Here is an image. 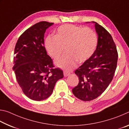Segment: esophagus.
Masks as SVG:
<instances>
[{"mask_svg": "<svg viewBox=\"0 0 129 129\" xmlns=\"http://www.w3.org/2000/svg\"><path fill=\"white\" fill-rule=\"evenodd\" d=\"M70 75H71V73H70L69 72H68V71H64V77H67V76H69Z\"/></svg>", "mask_w": 129, "mask_h": 129, "instance_id": "esophagus-1", "label": "esophagus"}]
</instances>
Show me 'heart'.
Returning a JSON list of instances; mask_svg holds the SVG:
<instances>
[{
    "mask_svg": "<svg viewBox=\"0 0 129 129\" xmlns=\"http://www.w3.org/2000/svg\"><path fill=\"white\" fill-rule=\"evenodd\" d=\"M97 44V35L92 29L65 24L58 28L55 36L47 37L45 47L54 60L58 59L65 49L67 54L56 62V65L60 68L70 70L76 66L78 60L82 62L90 58Z\"/></svg>",
    "mask_w": 129,
    "mask_h": 129,
    "instance_id": "1",
    "label": "heart"
}]
</instances>
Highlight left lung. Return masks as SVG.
Wrapping results in <instances>:
<instances>
[{"mask_svg":"<svg viewBox=\"0 0 129 129\" xmlns=\"http://www.w3.org/2000/svg\"><path fill=\"white\" fill-rule=\"evenodd\" d=\"M91 22L95 24L97 46L93 55L76 70L79 82L72 89L73 94L84 101L95 99L106 90L113 80L118 60L111 35L97 23Z\"/></svg>","mask_w":129,"mask_h":129,"instance_id":"8db88e82","label":"left lung"}]
</instances>
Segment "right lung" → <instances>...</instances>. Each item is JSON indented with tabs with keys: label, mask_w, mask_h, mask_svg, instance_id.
<instances>
[{
	"label": "right lung",
	"mask_w": 129,
	"mask_h": 129,
	"mask_svg": "<svg viewBox=\"0 0 129 129\" xmlns=\"http://www.w3.org/2000/svg\"><path fill=\"white\" fill-rule=\"evenodd\" d=\"M53 24H35L23 32L15 45L13 70L17 81L25 95L35 101L48 99L56 82L64 77L62 71L54 68L44 46L45 32Z\"/></svg>",
	"instance_id": "obj_1"
}]
</instances>
